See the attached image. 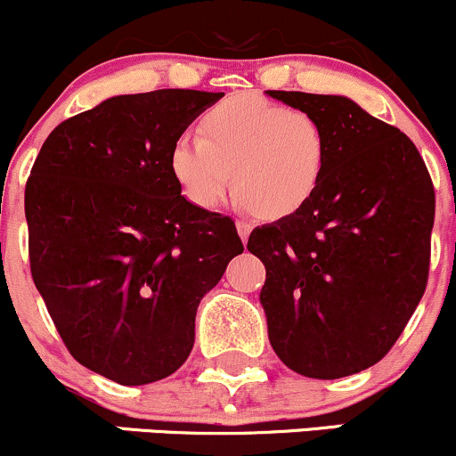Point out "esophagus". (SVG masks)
I'll use <instances>...</instances> for the list:
<instances>
[{"mask_svg": "<svg viewBox=\"0 0 456 456\" xmlns=\"http://www.w3.org/2000/svg\"><path fill=\"white\" fill-rule=\"evenodd\" d=\"M237 232H239V237H241V241L243 243H248V239H249V232H252V226H249L248 222H237Z\"/></svg>", "mask_w": 456, "mask_h": 456, "instance_id": "obj_1", "label": "esophagus"}]
</instances>
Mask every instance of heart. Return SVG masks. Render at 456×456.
Wrapping results in <instances>:
<instances>
[{
	"label": "heart",
	"mask_w": 456,
	"mask_h": 456,
	"mask_svg": "<svg viewBox=\"0 0 456 456\" xmlns=\"http://www.w3.org/2000/svg\"><path fill=\"white\" fill-rule=\"evenodd\" d=\"M200 130L178 136L169 151L171 175L193 207L213 210L234 183L243 207L278 222L305 208L324 183L330 136L305 110L234 95L215 104Z\"/></svg>",
	"instance_id": "heart-1"
}]
</instances>
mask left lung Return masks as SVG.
I'll list each match as a JSON object with an SVG mask.
<instances>
[{"mask_svg":"<svg viewBox=\"0 0 456 456\" xmlns=\"http://www.w3.org/2000/svg\"><path fill=\"white\" fill-rule=\"evenodd\" d=\"M267 95L320 119L330 136L315 198L249 234L267 272L269 344L297 374L344 379L379 363L422 300L433 183L413 141L350 97Z\"/></svg>","mask_w":456,"mask_h":456,"instance_id":"1","label":"left lung"}]
</instances>
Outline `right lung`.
<instances>
[{"mask_svg":"<svg viewBox=\"0 0 456 456\" xmlns=\"http://www.w3.org/2000/svg\"><path fill=\"white\" fill-rule=\"evenodd\" d=\"M222 97H109L53 128L34 160V285L73 359L119 385L187 361L200 300L243 252L232 219L193 207L169 169L175 139Z\"/></svg>","mask_w":456,"mask_h":456,"instance_id":"1","label":"right lung"}]
</instances>
